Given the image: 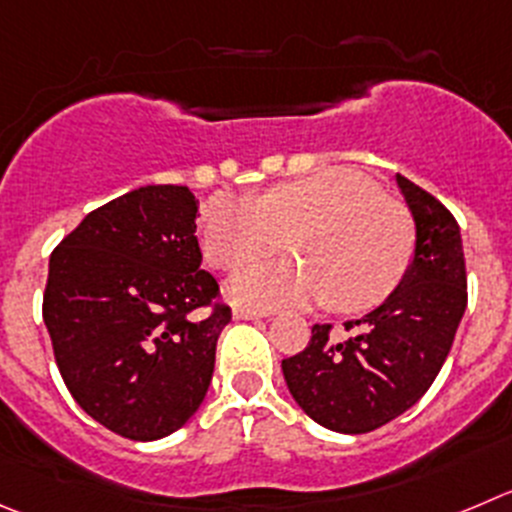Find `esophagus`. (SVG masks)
<instances>
[{
  "label": "esophagus",
  "mask_w": 512,
  "mask_h": 512,
  "mask_svg": "<svg viewBox=\"0 0 512 512\" xmlns=\"http://www.w3.org/2000/svg\"><path fill=\"white\" fill-rule=\"evenodd\" d=\"M257 318H265V313L250 308H234V321H257Z\"/></svg>",
  "instance_id": "1"
}]
</instances>
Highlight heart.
<instances>
[{"label":"heart","instance_id":"1","mask_svg":"<svg viewBox=\"0 0 512 512\" xmlns=\"http://www.w3.org/2000/svg\"><path fill=\"white\" fill-rule=\"evenodd\" d=\"M288 247L303 262L262 265L229 283V298L252 308L328 300L364 313L401 285L414 257V222L361 171H313L260 197L214 194L199 214V245L217 270H242Z\"/></svg>","mask_w":512,"mask_h":512}]
</instances>
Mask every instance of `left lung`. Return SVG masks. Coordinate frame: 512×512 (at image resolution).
I'll list each match as a JSON object with an SVG mask.
<instances>
[{"label":"left lung","instance_id":"left-lung-1","mask_svg":"<svg viewBox=\"0 0 512 512\" xmlns=\"http://www.w3.org/2000/svg\"><path fill=\"white\" fill-rule=\"evenodd\" d=\"M414 217V257L399 288L361 328L336 343L331 326H313L308 346L283 361L300 409L321 427L364 434L412 409L432 386L467 308L460 224L429 191L396 174Z\"/></svg>","mask_w":512,"mask_h":512}]
</instances>
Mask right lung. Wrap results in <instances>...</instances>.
Returning a JSON list of instances; mask_svg holds the SVG:
<instances>
[{"label": "right lung", "instance_id": "obj_1", "mask_svg": "<svg viewBox=\"0 0 512 512\" xmlns=\"http://www.w3.org/2000/svg\"><path fill=\"white\" fill-rule=\"evenodd\" d=\"M197 204L189 186H141L93 209L50 255L42 318L62 381L85 414L136 442L197 412L232 318L199 270Z\"/></svg>", "mask_w": 512, "mask_h": 512}]
</instances>
